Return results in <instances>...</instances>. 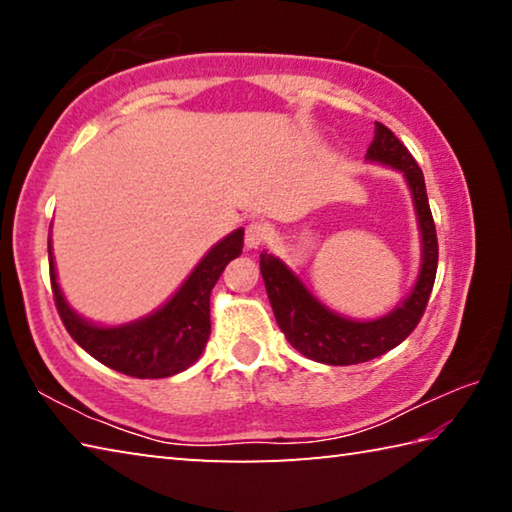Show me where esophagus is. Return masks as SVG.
<instances>
[{
  "mask_svg": "<svg viewBox=\"0 0 512 512\" xmlns=\"http://www.w3.org/2000/svg\"><path fill=\"white\" fill-rule=\"evenodd\" d=\"M271 237H273V228L268 223H264V221L248 223V228H246V246L248 248L264 246L271 241Z\"/></svg>",
  "mask_w": 512,
  "mask_h": 512,
  "instance_id": "esophagus-1",
  "label": "esophagus"
}]
</instances>
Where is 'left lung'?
<instances>
[{
    "label": "left lung",
    "instance_id": "1",
    "mask_svg": "<svg viewBox=\"0 0 512 512\" xmlns=\"http://www.w3.org/2000/svg\"><path fill=\"white\" fill-rule=\"evenodd\" d=\"M368 160L400 169L411 187L415 210H418L422 271L413 293L400 309L379 320H370V323H354V320L336 316L320 305L280 259L268 253L259 255L268 300H271L275 320L287 341L305 357L329 363V366H352V363L370 361L400 345L418 327L424 309H427L433 280H436L438 237L422 169L413 160L409 149L393 135L391 128L379 121L375 140L368 149Z\"/></svg>",
    "mask_w": 512,
    "mask_h": 512
}]
</instances>
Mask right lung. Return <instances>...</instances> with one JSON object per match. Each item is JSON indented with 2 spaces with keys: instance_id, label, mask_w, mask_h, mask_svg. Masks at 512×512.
Segmentation results:
<instances>
[{
  "instance_id": "add662e5",
  "label": "right lung",
  "mask_w": 512,
  "mask_h": 512,
  "mask_svg": "<svg viewBox=\"0 0 512 512\" xmlns=\"http://www.w3.org/2000/svg\"><path fill=\"white\" fill-rule=\"evenodd\" d=\"M241 248L244 230H235L203 257L167 305L140 323L124 327H97L76 316L58 289L54 259L49 253V277L58 316L69 336L103 366L137 379L171 377L203 354L210 339V293L230 259L241 255Z\"/></svg>"
}]
</instances>
